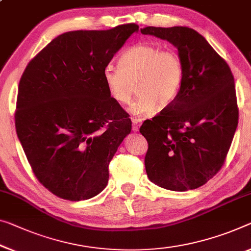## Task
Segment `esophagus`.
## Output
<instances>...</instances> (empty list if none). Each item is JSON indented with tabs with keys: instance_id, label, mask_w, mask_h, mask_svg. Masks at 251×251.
Here are the masks:
<instances>
[{
	"instance_id": "1",
	"label": "esophagus",
	"mask_w": 251,
	"mask_h": 251,
	"mask_svg": "<svg viewBox=\"0 0 251 251\" xmlns=\"http://www.w3.org/2000/svg\"><path fill=\"white\" fill-rule=\"evenodd\" d=\"M131 120H132V130L134 132H137V131H139V128H140L141 120L140 119H136V118H132Z\"/></svg>"
}]
</instances>
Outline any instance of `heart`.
I'll use <instances>...</instances> for the list:
<instances>
[{"instance_id": "1", "label": "heart", "mask_w": 251, "mask_h": 251, "mask_svg": "<svg viewBox=\"0 0 251 251\" xmlns=\"http://www.w3.org/2000/svg\"><path fill=\"white\" fill-rule=\"evenodd\" d=\"M184 79V64L178 52L139 42L121 53L118 68L105 67L102 80L114 102L126 104L136 84L138 99L130 111L138 117L151 114L158 106L165 109L175 101Z\"/></svg>"}]
</instances>
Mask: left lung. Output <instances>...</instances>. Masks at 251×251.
Here are the masks:
<instances>
[{"instance_id": "left-lung-1", "label": "left lung", "mask_w": 251, "mask_h": 251, "mask_svg": "<svg viewBox=\"0 0 251 251\" xmlns=\"http://www.w3.org/2000/svg\"><path fill=\"white\" fill-rule=\"evenodd\" d=\"M167 40L184 64L179 94L140 126L147 139L149 179L171 191L195 190L221 169L239 119L229 65L198 31L187 26L140 29Z\"/></svg>"}]
</instances>
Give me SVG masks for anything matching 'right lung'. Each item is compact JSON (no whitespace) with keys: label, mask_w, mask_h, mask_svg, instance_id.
<instances>
[{"label":"right lung","mask_w":251,"mask_h":251,"mask_svg":"<svg viewBox=\"0 0 251 251\" xmlns=\"http://www.w3.org/2000/svg\"><path fill=\"white\" fill-rule=\"evenodd\" d=\"M136 23L63 33L21 76L15 129L33 174L52 194L88 200L109 182V164L131 120L107 94L102 72Z\"/></svg>","instance_id":"obj_1"}]
</instances>
